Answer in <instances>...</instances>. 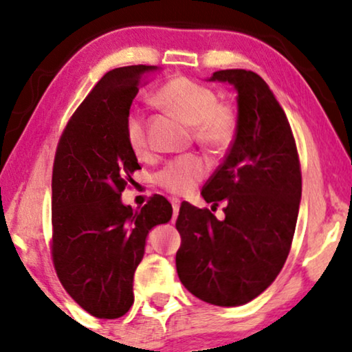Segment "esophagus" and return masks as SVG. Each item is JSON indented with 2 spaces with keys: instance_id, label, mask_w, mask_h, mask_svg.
<instances>
[{
  "instance_id": "esophagus-1",
  "label": "esophagus",
  "mask_w": 352,
  "mask_h": 352,
  "mask_svg": "<svg viewBox=\"0 0 352 352\" xmlns=\"http://www.w3.org/2000/svg\"><path fill=\"white\" fill-rule=\"evenodd\" d=\"M170 203H172V208H173V219H177V214H179V208H180V200L172 198Z\"/></svg>"
}]
</instances>
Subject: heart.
<instances>
[{
  "mask_svg": "<svg viewBox=\"0 0 352 352\" xmlns=\"http://www.w3.org/2000/svg\"><path fill=\"white\" fill-rule=\"evenodd\" d=\"M155 100L182 120L193 124L195 141L206 151L224 152L238 133V111L230 103L218 101V93L208 85L188 77H175L159 88ZM124 133L134 154L149 151V135L141 113L131 111L126 118ZM208 172V162L197 154L182 155L155 173L159 187L173 195H187Z\"/></svg>",
  "mask_w": 352,
  "mask_h": 352,
  "instance_id": "heart-1",
  "label": "heart"
}]
</instances>
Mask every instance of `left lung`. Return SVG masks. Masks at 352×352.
<instances>
[{
  "mask_svg": "<svg viewBox=\"0 0 352 352\" xmlns=\"http://www.w3.org/2000/svg\"><path fill=\"white\" fill-rule=\"evenodd\" d=\"M210 80L238 91V133L201 190L224 219L182 203L177 274L203 302L239 307L261 295L285 264L297 226L302 170L285 111L267 83L251 70L214 72Z\"/></svg>",
  "mask_w": 352,
  "mask_h": 352,
  "instance_id": "obj_1",
  "label": "left lung"
}]
</instances>
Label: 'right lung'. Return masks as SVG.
Wrapping results in <instances>:
<instances>
[{"label":"right lung","mask_w":352,"mask_h":352,"mask_svg":"<svg viewBox=\"0 0 352 352\" xmlns=\"http://www.w3.org/2000/svg\"><path fill=\"white\" fill-rule=\"evenodd\" d=\"M155 69L129 65L104 74L72 114L55 151L54 267L67 294L101 320L128 313L147 232L172 218L162 195L139 210L121 201L131 175L141 168L124 122L139 87Z\"/></svg>","instance_id":"right-lung-1"}]
</instances>
